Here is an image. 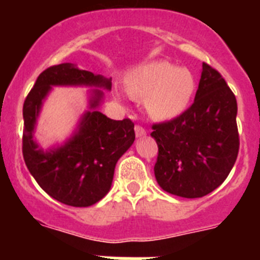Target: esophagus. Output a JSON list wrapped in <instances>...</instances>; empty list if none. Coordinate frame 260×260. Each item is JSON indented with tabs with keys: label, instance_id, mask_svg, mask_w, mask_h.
<instances>
[{
	"label": "esophagus",
	"instance_id": "34e87169",
	"mask_svg": "<svg viewBox=\"0 0 260 260\" xmlns=\"http://www.w3.org/2000/svg\"><path fill=\"white\" fill-rule=\"evenodd\" d=\"M134 130H135V135H137V138H142V137H144V135L147 134L146 130H144V128L142 127V126H139V125L135 126Z\"/></svg>",
	"mask_w": 260,
	"mask_h": 260
}]
</instances>
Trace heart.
<instances>
[{
    "mask_svg": "<svg viewBox=\"0 0 260 260\" xmlns=\"http://www.w3.org/2000/svg\"><path fill=\"white\" fill-rule=\"evenodd\" d=\"M126 89L134 98H146L147 112L156 119L182 114L194 96L197 82L189 69L168 61H150L126 74Z\"/></svg>",
    "mask_w": 260,
    "mask_h": 260,
    "instance_id": "obj_1",
    "label": "heart"
}]
</instances>
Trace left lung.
<instances>
[{"instance_id":"1","label":"left lung","mask_w":260,"mask_h":260,"mask_svg":"<svg viewBox=\"0 0 260 260\" xmlns=\"http://www.w3.org/2000/svg\"><path fill=\"white\" fill-rule=\"evenodd\" d=\"M237 100L219 71L203 63L194 103L180 117L156 123L155 177L182 198H202L219 187L238 155Z\"/></svg>"}]
</instances>
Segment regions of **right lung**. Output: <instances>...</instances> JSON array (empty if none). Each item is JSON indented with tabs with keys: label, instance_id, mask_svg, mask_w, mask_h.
Masks as SVG:
<instances>
[{
	"label": "right lung",
	"instance_id": "add662e5",
	"mask_svg": "<svg viewBox=\"0 0 260 260\" xmlns=\"http://www.w3.org/2000/svg\"><path fill=\"white\" fill-rule=\"evenodd\" d=\"M53 86H88L89 105L73 134L47 150L36 142L37 118ZM112 78L80 70L66 62L39 75L23 104V157L40 187L53 199L71 207H89L110 190L118 158L135 141L134 123L108 118L99 108Z\"/></svg>",
	"mask_w": 260,
	"mask_h": 260
}]
</instances>
